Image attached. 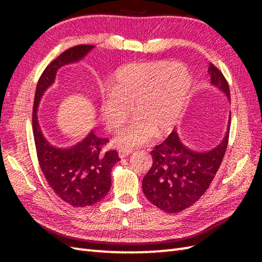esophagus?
Here are the masks:
<instances>
[{
	"mask_svg": "<svg viewBox=\"0 0 262 262\" xmlns=\"http://www.w3.org/2000/svg\"><path fill=\"white\" fill-rule=\"evenodd\" d=\"M132 152H133V149H127V148H121V149H119V152H118V155H119V158H121V159H124V158H126V157H128V155L129 154H132Z\"/></svg>",
	"mask_w": 262,
	"mask_h": 262,
	"instance_id": "1",
	"label": "esophagus"
}]
</instances>
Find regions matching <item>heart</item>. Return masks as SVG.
Returning a JSON list of instances; mask_svg holds the SVG:
<instances>
[{
  "label": "heart",
  "mask_w": 262,
  "mask_h": 262,
  "mask_svg": "<svg viewBox=\"0 0 262 262\" xmlns=\"http://www.w3.org/2000/svg\"><path fill=\"white\" fill-rule=\"evenodd\" d=\"M192 77L182 64L164 60L136 62L121 66L108 82L109 94L99 104V116L108 130H117L130 115L129 125L117 134L113 143L128 148L147 143L176 126L190 92Z\"/></svg>",
  "instance_id": "b5f03b06"
}]
</instances>
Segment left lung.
I'll return each mask as SVG.
<instances>
[{"label":"left lung","mask_w":262,"mask_h":262,"mask_svg":"<svg viewBox=\"0 0 262 262\" xmlns=\"http://www.w3.org/2000/svg\"><path fill=\"white\" fill-rule=\"evenodd\" d=\"M210 83L231 102L230 88L221 71L209 64ZM231 115L223 140L208 151H196L173 130L151 152L153 164L143 178V192L153 205L166 213L190 207L207 190L223 161L230 134Z\"/></svg>","instance_id":"1"}]
</instances>
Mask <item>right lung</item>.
I'll return each instance as SVG.
<instances>
[{
	"label": "right lung",
	"instance_id": "1",
	"mask_svg": "<svg viewBox=\"0 0 262 262\" xmlns=\"http://www.w3.org/2000/svg\"><path fill=\"white\" fill-rule=\"evenodd\" d=\"M94 46L79 45L69 48L53 60L38 81L32 110V132L39 165L54 192L73 207H86L100 202L111 187V169L120 160L117 151L103 152L107 138L91 130L70 147L55 146L43 136L38 120L39 102L53 85L57 71L64 65L77 63Z\"/></svg>",
	"mask_w": 262,
	"mask_h": 262
}]
</instances>
